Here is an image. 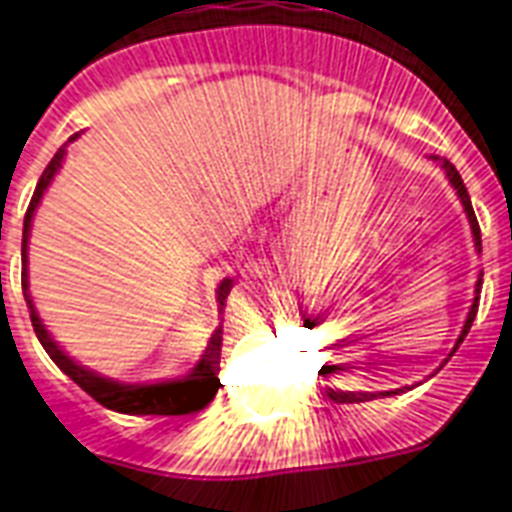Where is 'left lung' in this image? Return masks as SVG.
Segmentation results:
<instances>
[{
    "label": "left lung",
    "mask_w": 512,
    "mask_h": 512,
    "mask_svg": "<svg viewBox=\"0 0 512 512\" xmlns=\"http://www.w3.org/2000/svg\"><path fill=\"white\" fill-rule=\"evenodd\" d=\"M441 166H443V171H446V176H449L451 187H454V189H456V194H459L461 205H464V212H467V217H469V225H472L474 246H477V251H482V233H479L477 215H474V210H472V200H469V192H467V187H464V182H461L459 171L454 169V164H451V161H443ZM479 289H482V274H479V279H477V289H474V292H477V297H474V305H472V310H469V315H467V323H464V330H461V336H459V341H456L454 351H456V348H459V343L464 341V338H467L469 328H472V323H474V315H477ZM454 351H451V356H454ZM397 392H402V390H392V392H336V390H328V397H330V400H336V402H366V400H372V397H377V395L387 397V395H397Z\"/></svg>",
    "instance_id": "left-lung-1"
}]
</instances>
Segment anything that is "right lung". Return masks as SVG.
Returning a JSON list of instances; mask_svg holds the SVG:
<instances>
[{
    "label": "right lung",
    "mask_w": 512,
    "mask_h": 512,
    "mask_svg": "<svg viewBox=\"0 0 512 512\" xmlns=\"http://www.w3.org/2000/svg\"><path fill=\"white\" fill-rule=\"evenodd\" d=\"M79 135V133H76ZM76 135H71L69 140H74ZM66 156V148H58L56 156L51 158V164L45 166L43 176H40L38 187L33 192V200L25 212V228H22V295H25L27 307H30V320H33L35 336H38L40 346L45 348V354L56 361V366L63 374H69L81 390L92 395L99 405H104L107 410H115V413L125 415H187L197 413L205 405H210L212 397H215L217 387H220V346H223V328H217L212 333L210 343H207L202 359L194 364V369L184 377L166 379V382L156 384H125L115 382V379L99 377L97 372L87 369V366L76 364L74 359L63 354L58 343L53 341L51 333L45 330V325L40 323L38 312H35L33 300H30V292H27V238H30V228H33V215L35 207L40 205V197L48 189V184L53 182L56 171L61 169V161ZM233 289V279H223L220 287H217V302H220V310L225 305V297L230 295Z\"/></svg>",
    "instance_id": "obj_1"
}]
</instances>
